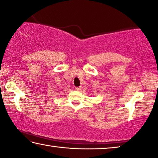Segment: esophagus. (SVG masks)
Instances as JSON below:
<instances>
[{
    "label": "esophagus",
    "instance_id": "esophagus-1",
    "mask_svg": "<svg viewBox=\"0 0 158 158\" xmlns=\"http://www.w3.org/2000/svg\"><path fill=\"white\" fill-rule=\"evenodd\" d=\"M81 86L76 87V88H75V90H76V91H80V90H81Z\"/></svg>",
    "mask_w": 158,
    "mask_h": 158
}]
</instances>
